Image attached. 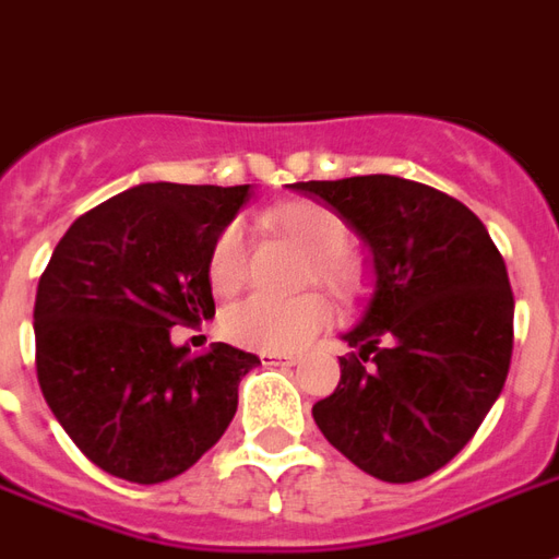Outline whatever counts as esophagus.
<instances>
[{
	"mask_svg": "<svg viewBox=\"0 0 559 559\" xmlns=\"http://www.w3.org/2000/svg\"><path fill=\"white\" fill-rule=\"evenodd\" d=\"M260 359H263L266 365H296L299 362V356H293V353H269V350L260 353Z\"/></svg>",
	"mask_w": 559,
	"mask_h": 559,
	"instance_id": "34e87169",
	"label": "esophagus"
}]
</instances>
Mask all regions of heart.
<instances>
[{
    "mask_svg": "<svg viewBox=\"0 0 559 559\" xmlns=\"http://www.w3.org/2000/svg\"><path fill=\"white\" fill-rule=\"evenodd\" d=\"M260 224L281 233L284 239L308 251L305 281H317L338 299H353L362 290V260L350 248V224L335 209L317 200H290L260 215ZM206 275L212 290L221 296L242 290L248 281V242L245 230L230 221L209 245ZM332 320V308L320 293H302L296 299L251 296L233 305L224 317V332L242 347L269 353H290L305 347Z\"/></svg>",
    "mask_w": 559,
    "mask_h": 559,
    "instance_id": "heart-1",
    "label": "heart"
}]
</instances>
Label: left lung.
I'll return each instance as SVG.
<instances>
[{
    "instance_id": "1",
    "label": "left lung",
    "mask_w": 559,
    "mask_h": 559,
    "mask_svg": "<svg viewBox=\"0 0 559 559\" xmlns=\"http://www.w3.org/2000/svg\"><path fill=\"white\" fill-rule=\"evenodd\" d=\"M362 233L374 296L344 338L341 383L314 421L374 479L416 481L445 467L503 392L515 299L503 254L473 212L399 176L296 182Z\"/></svg>"
}]
</instances>
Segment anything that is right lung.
I'll return each instance as SVG.
<instances>
[{"mask_svg":"<svg viewBox=\"0 0 559 559\" xmlns=\"http://www.w3.org/2000/svg\"><path fill=\"white\" fill-rule=\"evenodd\" d=\"M245 200L248 185H138L80 215L41 272L38 383L104 473L167 481L227 431L260 359L221 341L188 356L170 332L215 314L209 245Z\"/></svg>","mask_w":559,"mask_h":559,"instance_id":"right-lung-1","label":"right lung"}]
</instances>
